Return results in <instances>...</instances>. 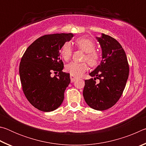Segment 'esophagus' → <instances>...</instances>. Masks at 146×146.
I'll return each mask as SVG.
<instances>
[{"mask_svg":"<svg viewBox=\"0 0 146 146\" xmlns=\"http://www.w3.org/2000/svg\"><path fill=\"white\" fill-rule=\"evenodd\" d=\"M70 78H71V82H74L76 79L75 76H74L73 75H70Z\"/></svg>","mask_w":146,"mask_h":146,"instance_id":"esophagus-1","label":"esophagus"}]
</instances>
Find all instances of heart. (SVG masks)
Segmentation results:
<instances>
[{
  "instance_id": "b5f03b06",
  "label": "heart",
  "mask_w": 146,
  "mask_h": 146,
  "mask_svg": "<svg viewBox=\"0 0 146 146\" xmlns=\"http://www.w3.org/2000/svg\"><path fill=\"white\" fill-rule=\"evenodd\" d=\"M75 45L78 49L86 53L84 60L91 66H95L99 61L100 56L95 51V44L90 38L81 37L75 41ZM61 55L64 60L68 61L72 55V50L70 44L66 43L61 50ZM88 66L86 62H71L66 66V70L71 75L79 76L88 70Z\"/></svg>"
}]
</instances>
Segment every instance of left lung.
<instances>
[{
    "label": "left lung",
    "mask_w": 146,
    "mask_h": 146,
    "mask_svg": "<svg viewBox=\"0 0 146 146\" xmlns=\"http://www.w3.org/2000/svg\"><path fill=\"white\" fill-rule=\"evenodd\" d=\"M96 38L102 49V60L90 73L92 78L85 80L83 96L90 108L103 111L111 108L119 100L129 68L125 51L117 40L104 33ZM96 79H100L99 83L96 82Z\"/></svg>",
    "instance_id": "8db88e82"
}]
</instances>
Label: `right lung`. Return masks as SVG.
<instances>
[{"instance_id": "right-lung-1", "label": "right lung", "mask_w": 146, "mask_h": 146, "mask_svg": "<svg viewBox=\"0 0 146 146\" xmlns=\"http://www.w3.org/2000/svg\"><path fill=\"white\" fill-rule=\"evenodd\" d=\"M73 36L71 33L44 35L28 47L21 58L19 75L24 93L31 104L42 111H53L63 102L70 76L62 72L59 51ZM53 71L59 72L58 77L50 76Z\"/></svg>"}]
</instances>
